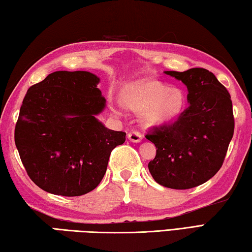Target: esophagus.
<instances>
[{
	"label": "esophagus",
	"mask_w": 252,
	"mask_h": 252,
	"mask_svg": "<svg viewBox=\"0 0 252 252\" xmlns=\"http://www.w3.org/2000/svg\"><path fill=\"white\" fill-rule=\"evenodd\" d=\"M128 139H129L131 142H140L142 139V136L139 131H130L128 134Z\"/></svg>",
	"instance_id": "1"
}]
</instances>
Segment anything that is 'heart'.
<instances>
[{
  "mask_svg": "<svg viewBox=\"0 0 252 252\" xmlns=\"http://www.w3.org/2000/svg\"><path fill=\"white\" fill-rule=\"evenodd\" d=\"M127 103L131 110L145 113L147 124L160 126L180 116L187 104V97L181 89H170L168 85L154 81L137 89Z\"/></svg>",
  "mask_w": 252,
  "mask_h": 252,
  "instance_id": "b5f03b06",
  "label": "heart"
}]
</instances>
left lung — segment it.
<instances>
[{"label":"left lung","instance_id":"8db88e82","mask_svg":"<svg viewBox=\"0 0 252 252\" xmlns=\"http://www.w3.org/2000/svg\"><path fill=\"white\" fill-rule=\"evenodd\" d=\"M164 73L187 85L189 105L172 124L146 135L157 148L148 168L165 188L192 189L214 177L224 162L235 128L230 94L206 69Z\"/></svg>","mask_w":252,"mask_h":252}]
</instances>
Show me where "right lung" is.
<instances>
[{
	"mask_svg": "<svg viewBox=\"0 0 252 252\" xmlns=\"http://www.w3.org/2000/svg\"><path fill=\"white\" fill-rule=\"evenodd\" d=\"M99 78L88 71H56L32 85L15 126V145L28 177L44 191L80 196L102 181L124 131L96 115L106 106Z\"/></svg>",
	"mask_w": 252,
	"mask_h": 252,
	"instance_id": "1",
	"label": "right lung"
}]
</instances>
